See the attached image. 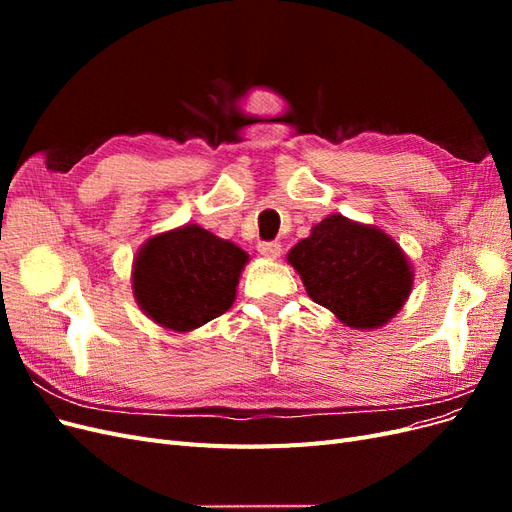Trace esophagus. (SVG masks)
<instances>
[{"label": "esophagus", "mask_w": 512, "mask_h": 512, "mask_svg": "<svg viewBox=\"0 0 512 512\" xmlns=\"http://www.w3.org/2000/svg\"><path fill=\"white\" fill-rule=\"evenodd\" d=\"M258 252L265 258H277L282 254V245L277 241H262L258 243Z\"/></svg>", "instance_id": "esophagus-1"}]
</instances>
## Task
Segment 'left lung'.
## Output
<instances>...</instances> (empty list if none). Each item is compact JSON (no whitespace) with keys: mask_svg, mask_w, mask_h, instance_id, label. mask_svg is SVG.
Wrapping results in <instances>:
<instances>
[{"mask_svg":"<svg viewBox=\"0 0 512 512\" xmlns=\"http://www.w3.org/2000/svg\"><path fill=\"white\" fill-rule=\"evenodd\" d=\"M314 303L348 327L376 329L408 299L412 271L399 245L374 226L329 215L288 254Z\"/></svg>","mask_w":512,"mask_h":512,"instance_id":"obj_1","label":"left lung"}]
</instances>
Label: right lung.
<instances>
[{"label":"right lung","instance_id":"right-lung-1","mask_svg":"<svg viewBox=\"0 0 512 512\" xmlns=\"http://www.w3.org/2000/svg\"><path fill=\"white\" fill-rule=\"evenodd\" d=\"M247 254L198 226L153 237L134 262V294L147 316L173 331H192L235 301Z\"/></svg>","mask_w":512,"mask_h":512}]
</instances>
